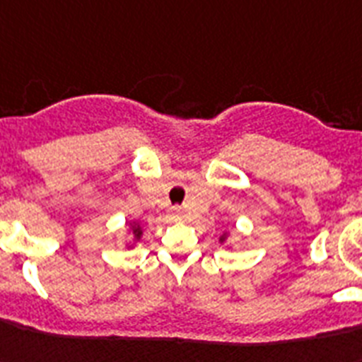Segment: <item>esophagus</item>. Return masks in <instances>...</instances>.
I'll list each match as a JSON object with an SVG mask.
<instances>
[{
	"label": "esophagus",
	"mask_w": 362,
	"mask_h": 362,
	"mask_svg": "<svg viewBox=\"0 0 362 362\" xmlns=\"http://www.w3.org/2000/svg\"><path fill=\"white\" fill-rule=\"evenodd\" d=\"M172 218H174V220H177V218H181V214H179V211H174V213H172Z\"/></svg>",
	"instance_id": "obj_1"
}]
</instances>
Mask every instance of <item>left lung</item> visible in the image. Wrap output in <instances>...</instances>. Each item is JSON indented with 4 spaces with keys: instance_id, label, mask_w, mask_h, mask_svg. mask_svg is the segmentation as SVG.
<instances>
[{
    "instance_id": "obj_1",
    "label": "left lung",
    "mask_w": 362,
    "mask_h": 362,
    "mask_svg": "<svg viewBox=\"0 0 362 362\" xmlns=\"http://www.w3.org/2000/svg\"><path fill=\"white\" fill-rule=\"evenodd\" d=\"M229 237H231V235H229V231H223L222 235H220V238H218V240H220V244H223V246L228 247V250H233V246L229 244Z\"/></svg>"
}]
</instances>
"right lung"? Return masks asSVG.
I'll return each instance as SVG.
<instances>
[{
    "mask_svg": "<svg viewBox=\"0 0 362 362\" xmlns=\"http://www.w3.org/2000/svg\"><path fill=\"white\" fill-rule=\"evenodd\" d=\"M142 235H144V229H142V226H140L139 222L131 220V222L127 223V229H125L124 246L127 247V250L134 247L140 240H142Z\"/></svg>",
    "mask_w": 362,
    "mask_h": 362,
    "instance_id": "right-lung-1",
    "label": "right lung"
}]
</instances>
